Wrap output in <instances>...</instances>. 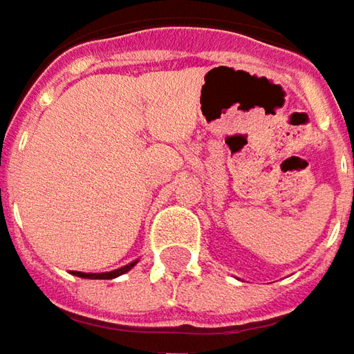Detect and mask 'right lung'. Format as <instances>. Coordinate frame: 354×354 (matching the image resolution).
<instances>
[{
  "mask_svg": "<svg viewBox=\"0 0 354 354\" xmlns=\"http://www.w3.org/2000/svg\"><path fill=\"white\" fill-rule=\"evenodd\" d=\"M138 264V260H133L131 264L122 266V268H118V270H112V272H100V274H86V272H73V276H78V278H84V279H114L118 276H122V274H126L129 272L133 266Z\"/></svg>",
  "mask_w": 354,
  "mask_h": 354,
  "instance_id": "right-lung-1",
  "label": "right lung"
}]
</instances>
